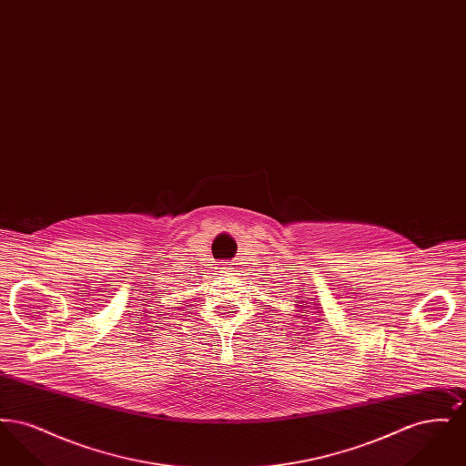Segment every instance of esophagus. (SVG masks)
Returning <instances> with one entry per match:
<instances>
[{
  "label": "esophagus",
  "mask_w": 466,
  "mask_h": 466,
  "mask_svg": "<svg viewBox=\"0 0 466 466\" xmlns=\"http://www.w3.org/2000/svg\"><path fill=\"white\" fill-rule=\"evenodd\" d=\"M222 272L223 274H230L232 272V266L230 264H223Z\"/></svg>",
  "instance_id": "obj_1"
}]
</instances>
